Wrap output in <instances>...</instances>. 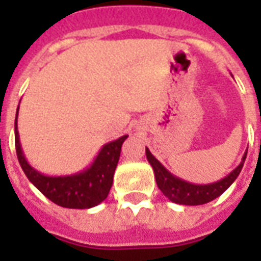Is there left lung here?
I'll list each match as a JSON object with an SVG mask.
<instances>
[{
    "label": "left lung",
    "mask_w": 261,
    "mask_h": 261,
    "mask_svg": "<svg viewBox=\"0 0 261 261\" xmlns=\"http://www.w3.org/2000/svg\"><path fill=\"white\" fill-rule=\"evenodd\" d=\"M145 153H147L148 162L152 166L156 185L159 190L164 193L165 197H168L170 201L181 204V205H201V204H207L215 200L236 180V177L239 176L243 168L247 151L243 153L241 164L238 165L229 175L225 176L221 180L208 183V185H194L190 181L183 180L180 177L172 175L169 170L153 156L148 148H145Z\"/></svg>",
    "instance_id": "left-lung-1"
}]
</instances>
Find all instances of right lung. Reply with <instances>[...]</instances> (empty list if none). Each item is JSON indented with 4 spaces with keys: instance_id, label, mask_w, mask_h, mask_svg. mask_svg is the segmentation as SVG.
<instances>
[{
    "instance_id": "obj_1",
    "label": "right lung",
    "mask_w": 261,
    "mask_h": 261,
    "mask_svg": "<svg viewBox=\"0 0 261 261\" xmlns=\"http://www.w3.org/2000/svg\"><path fill=\"white\" fill-rule=\"evenodd\" d=\"M18 112L15 119V147L16 155L26 177L39 192L51 200L54 204L64 208L88 210L100 204L108 197L116 166L119 164L121 145L128 136H123L105 144L93 159L91 166L78 173L65 176H47L40 173L26 161L19 141L18 131Z\"/></svg>"
}]
</instances>
